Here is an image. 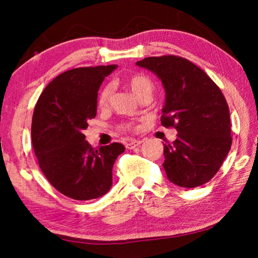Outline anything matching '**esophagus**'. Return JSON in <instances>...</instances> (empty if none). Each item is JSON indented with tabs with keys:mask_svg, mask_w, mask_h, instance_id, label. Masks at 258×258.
Segmentation results:
<instances>
[{
	"mask_svg": "<svg viewBox=\"0 0 258 258\" xmlns=\"http://www.w3.org/2000/svg\"><path fill=\"white\" fill-rule=\"evenodd\" d=\"M142 143H143L142 140H130V141L125 143V147L127 148V149H134V148L141 146Z\"/></svg>",
	"mask_w": 258,
	"mask_h": 258,
	"instance_id": "1",
	"label": "esophagus"
}]
</instances>
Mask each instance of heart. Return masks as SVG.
I'll return each mask as SVG.
<instances>
[{
	"mask_svg": "<svg viewBox=\"0 0 258 258\" xmlns=\"http://www.w3.org/2000/svg\"><path fill=\"white\" fill-rule=\"evenodd\" d=\"M125 84L127 85L130 91L137 99L145 94L151 95L152 90H154V82L148 76L143 75V74H133V75L128 76L125 80ZM111 94L112 86L110 84L103 86V89L100 91L98 98V104L100 108H107L109 106ZM125 128H130V126H125Z\"/></svg>",
	"mask_w": 258,
	"mask_h": 258,
	"instance_id": "1",
	"label": "heart"
}]
</instances>
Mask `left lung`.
I'll use <instances>...</instances> for the list:
<instances>
[{
  "mask_svg": "<svg viewBox=\"0 0 258 258\" xmlns=\"http://www.w3.org/2000/svg\"><path fill=\"white\" fill-rule=\"evenodd\" d=\"M137 66L161 81V125L177 131L175 141L164 145L167 178L182 187L205 184L218 172L232 143L223 93L203 69L181 56H149Z\"/></svg>",
  "mask_w": 258,
  "mask_h": 258,
  "instance_id": "left-lung-1",
  "label": "left lung"
}]
</instances>
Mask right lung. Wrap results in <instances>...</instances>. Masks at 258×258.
I'll return each instance as SVG.
<instances>
[{"label": "right lung", "mask_w": 258, "mask_h": 258, "mask_svg": "<svg viewBox=\"0 0 258 258\" xmlns=\"http://www.w3.org/2000/svg\"><path fill=\"white\" fill-rule=\"evenodd\" d=\"M117 64L75 68L56 76L38 98L32 142L41 171L61 194L75 200L101 197L110 190L112 167L125 151L121 143L99 149L83 131L97 115L98 91Z\"/></svg>", "instance_id": "right-lung-1"}]
</instances>
